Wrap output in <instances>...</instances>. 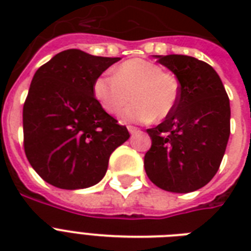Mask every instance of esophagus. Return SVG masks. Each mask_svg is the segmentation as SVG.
Segmentation results:
<instances>
[{
    "label": "esophagus",
    "mask_w": 251,
    "mask_h": 251,
    "mask_svg": "<svg viewBox=\"0 0 251 251\" xmlns=\"http://www.w3.org/2000/svg\"><path fill=\"white\" fill-rule=\"evenodd\" d=\"M127 130H129L130 134H134V133H137V131H138V129L135 127V126H127Z\"/></svg>",
    "instance_id": "1"
}]
</instances>
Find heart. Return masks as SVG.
<instances>
[{"label": "heart", "instance_id": "heart-1", "mask_svg": "<svg viewBox=\"0 0 251 251\" xmlns=\"http://www.w3.org/2000/svg\"><path fill=\"white\" fill-rule=\"evenodd\" d=\"M94 96L108 113H121L124 121L150 122L165 118L178 101L179 84L175 75L165 73L151 61L134 58L116 68L113 76H99L94 82Z\"/></svg>", "mask_w": 251, "mask_h": 251}]
</instances>
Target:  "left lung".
<instances>
[{"mask_svg":"<svg viewBox=\"0 0 251 251\" xmlns=\"http://www.w3.org/2000/svg\"><path fill=\"white\" fill-rule=\"evenodd\" d=\"M179 83L178 101L160 125L147 129L152 145L145 169L157 187L190 193L216 175L230 134L229 99L214 68L182 54L155 56Z\"/></svg>","mask_w":251,"mask_h":251,"instance_id":"1","label":"left lung"}]
</instances>
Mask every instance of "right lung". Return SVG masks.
Here are the masks:
<instances>
[{
	"mask_svg": "<svg viewBox=\"0 0 251 251\" xmlns=\"http://www.w3.org/2000/svg\"><path fill=\"white\" fill-rule=\"evenodd\" d=\"M121 58L68 49L37 69L23 106L25 152L31 167L53 186H94L109 156L130 138L94 96V82Z\"/></svg>",
	"mask_w": 251,
	"mask_h": 251,
	"instance_id": "obj_1",
	"label": "right lung"
}]
</instances>
